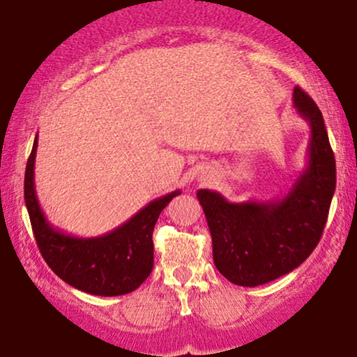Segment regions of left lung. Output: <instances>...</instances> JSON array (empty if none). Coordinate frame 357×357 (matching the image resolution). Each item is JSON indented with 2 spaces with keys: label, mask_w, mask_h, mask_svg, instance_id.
I'll return each mask as SVG.
<instances>
[{
  "label": "left lung",
  "mask_w": 357,
  "mask_h": 357,
  "mask_svg": "<svg viewBox=\"0 0 357 357\" xmlns=\"http://www.w3.org/2000/svg\"><path fill=\"white\" fill-rule=\"evenodd\" d=\"M294 105L309 122L307 166L284 198L230 203L216 191L196 192L210 227L213 260L235 285L257 287L297 268L326 227L335 191V159L324 117L301 87Z\"/></svg>",
  "instance_id": "1"
}]
</instances>
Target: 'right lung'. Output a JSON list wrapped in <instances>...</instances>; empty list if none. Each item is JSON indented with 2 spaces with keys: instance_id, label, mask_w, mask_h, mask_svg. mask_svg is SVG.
Masks as SVG:
<instances>
[{
  "instance_id": "1",
  "label": "right lung",
  "mask_w": 357,
  "mask_h": 357,
  "mask_svg": "<svg viewBox=\"0 0 357 357\" xmlns=\"http://www.w3.org/2000/svg\"><path fill=\"white\" fill-rule=\"evenodd\" d=\"M38 137L26 162L24 203L40 253L53 272L68 285L92 296L114 297L136 290L154 265L153 231L161 211L174 196L151 202L116 230L92 238H79L53 228L43 215L35 191V155Z\"/></svg>"
}]
</instances>
